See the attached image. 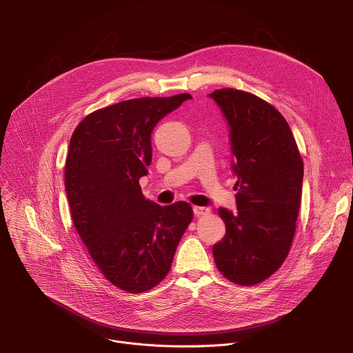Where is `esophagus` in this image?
Masks as SVG:
<instances>
[{
	"mask_svg": "<svg viewBox=\"0 0 353 353\" xmlns=\"http://www.w3.org/2000/svg\"><path fill=\"white\" fill-rule=\"evenodd\" d=\"M192 212L195 216H203V215L210 214V210L205 207H192Z\"/></svg>",
	"mask_w": 353,
	"mask_h": 353,
	"instance_id": "esophagus-1",
	"label": "esophagus"
}]
</instances>
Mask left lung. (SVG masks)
Returning a JSON list of instances; mask_svg holds the SVG:
<instances>
[{"label": "left lung", "instance_id": "left-lung-1", "mask_svg": "<svg viewBox=\"0 0 353 353\" xmlns=\"http://www.w3.org/2000/svg\"><path fill=\"white\" fill-rule=\"evenodd\" d=\"M229 127L237 211L219 208L225 237L212 247L218 270L237 285H256L285 261L300 208L303 161L282 114L237 89L208 94Z\"/></svg>", "mask_w": 353, "mask_h": 353}]
</instances>
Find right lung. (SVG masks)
<instances>
[{
	"mask_svg": "<svg viewBox=\"0 0 353 353\" xmlns=\"http://www.w3.org/2000/svg\"><path fill=\"white\" fill-rule=\"evenodd\" d=\"M188 99L124 100L86 116L70 141L65 192L74 226L97 268L130 293L152 289L168 275L192 221L190 204L161 207L139 185L152 162L150 134Z\"/></svg>",
	"mask_w": 353,
	"mask_h": 353,
	"instance_id": "add662e5",
	"label": "right lung"
}]
</instances>
